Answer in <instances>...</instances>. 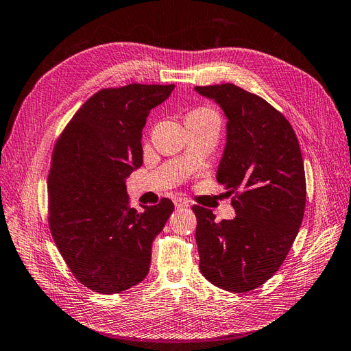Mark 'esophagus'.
<instances>
[{"instance_id":"1","label":"esophagus","mask_w":351,"mask_h":351,"mask_svg":"<svg viewBox=\"0 0 351 351\" xmlns=\"http://www.w3.org/2000/svg\"><path fill=\"white\" fill-rule=\"evenodd\" d=\"M175 207H176V208L189 207V203L185 202V199H182V198H176V199H175Z\"/></svg>"}]
</instances>
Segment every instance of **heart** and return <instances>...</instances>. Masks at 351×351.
<instances>
[{"instance_id":"heart-1","label":"heart","mask_w":351,"mask_h":351,"mask_svg":"<svg viewBox=\"0 0 351 351\" xmlns=\"http://www.w3.org/2000/svg\"><path fill=\"white\" fill-rule=\"evenodd\" d=\"M203 114H215V112H212L210 108H206V107H198V108H194L191 110V112L188 113L186 117H193V116H203Z\"/></svg>"}]
</instances>
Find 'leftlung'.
<instances>
[{
	"mask_svg": "<svg viewBox=\"0 0 351 351\" xmlns=\"http://www.w3.org/2000/svg\"><path fill=\"white\" fill-rule=\"evenodd\" d=\"M228 117L226 147L216 179L232 195L235 219L216 223L212 210L193 206L199 270L208 282L247 293L272 278L298 234L306 175L291 123L266 99L234 84L195 86Z\"/></svg>",
	"mask_w": 351,
	"mask_h": 351,
	"instance_id": "left-lung-1",
	"label": "left lung"
}]
</instances>
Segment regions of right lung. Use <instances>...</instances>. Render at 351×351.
I'll return each mask as SVG.
<instances>
[{
  "label": "right lung",
  "instance_id": "obj_1",
  "mask_svg": "<svg viewBox=\"0 0 351 351\" xmlns=\"http://www.w3.org/2000/svg\"><path fill=\"white\" fill-rule=\"evenodd\" d=\"M175 85L103 88L88 98L60 134L48 173V225L79 282L116 294L141 282L152 244L173 203L162 198L138 213L125 178L143 165L141 132L148 112Z\"/></svg>",
  "mask_w": 351,
  "mask_h": 351
}]
</instances>
